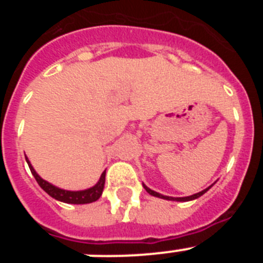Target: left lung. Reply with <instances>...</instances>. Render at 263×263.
<instances>
[{
	"mask_svg": "<svg viewBox=\"0 0 263 263\" xmlns=\"http://www.w3.org/2000/svg\"><path fill=\"white\" fill-rule=\"evenodd\" d=\"M143 184V183H142ZM213 184H215V183H213ZM212 184V185H213ZM212 185H210V187L208 188H205V190H203V191H200V192H197V194H194V195H191V196H184V197H173V196H164V195H162V194H159V192H155V191H153V190H150V188L147 187V185L146 184H143V188H145L146 191L148 192V194L150 195H153V196H155V197H160V199H164V200H173V201H191V200H195V199H197V197H200L201 195H204L205 194L206 191H208V190H210L211 187H212Z\"/></svg>",
	"mask_w": 263,
	"mask_h": 263,
	"instance_id": "obj_1",
	"label": "left lung"
}]
</instances>
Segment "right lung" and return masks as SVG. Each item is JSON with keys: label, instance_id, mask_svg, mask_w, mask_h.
Listing matches in <instances>:
<instances>
[{"label": "right lung", "instance_id": "add662e5", "mask_svg": "<svg viewBox=\"0 0 263 263\" xmlns=\"http://www.w3.org/2000/svg\"><path fill=\"white\" fill-rule=\"evenodd\" d=\"M26 162L29 164L30 170H31V174L34 175L35 180L38 182V184L41 185V188L43 191L47 192L51 197H53L55 200H59L62 203L67 204H88L93 203V201L99 200L100 196L103 195L104 191V184H105V171L101 174L99 182L93 185V187L87 188V190H81V191H68V190H63V188L57 187V185L51 184L47 180L42 179L41 176L36 174V171L34 170V167L30 163L29 158L26 157Z\"/></svg>", "mask_w": 263, "mask_h": 263}]
</instances>
